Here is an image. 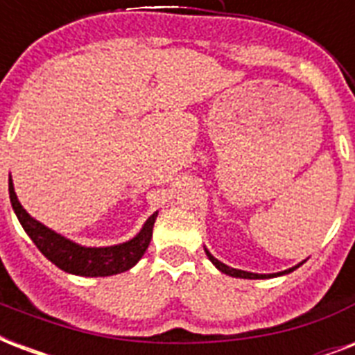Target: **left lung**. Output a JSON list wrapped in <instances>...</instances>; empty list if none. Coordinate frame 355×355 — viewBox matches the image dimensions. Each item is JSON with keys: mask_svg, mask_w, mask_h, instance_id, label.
<instances>
[{"mask_svg": "<svg viewBox=\"0 0 355 355\" xmlns=\"http://www.w3.org/2000/svg\"><path fill=\"white\" fill-rule=\"evenodd\" d=\"M206 256L210 258V261L214 265H216L217 269L221 270V272H225V275L228 276H236V278H248V280H258V278H272V276H280V275H287V272H291V270H295L297 267H300V265H297V267H293V269H287L284 270V272H276V275H254V272H247V270H239V269H232V267H228V265L221 263L219 259H216L214 256H211L208 250H206Z\"/></svg>", "mask_w": 355, "mask_h": 355, "instance_id": "obj_1", "label": "left lung"}]
</instances>
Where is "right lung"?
<instances>
[{"label":"right lung","mask_w":355,"mask_h":355,"mask_svg":"<svg viewBox=\"0 0 355 355\" xmlns=\"http://www.w3.org/2000/svg\"><path fill=\"white\" fill-rule=\"evenodd\" d=\"M8 197H10V202H12L14 214L18 217V221L21 223L27 236L33 239L36 248L51 263L57 265L58 269L79 276H110L134 267L139 261V258L144 256L147 247H149L155 219L158 216V214H153L144 225V228H141V232L130 241L116 245V247L90 248L80 247L77 243L55 234L53 230L44 227L42 223L35 221L24 210V206L19 205L18 197L14 193L12 180H8Z\"/></svg>","instance_id":"1"}]
</instances>
